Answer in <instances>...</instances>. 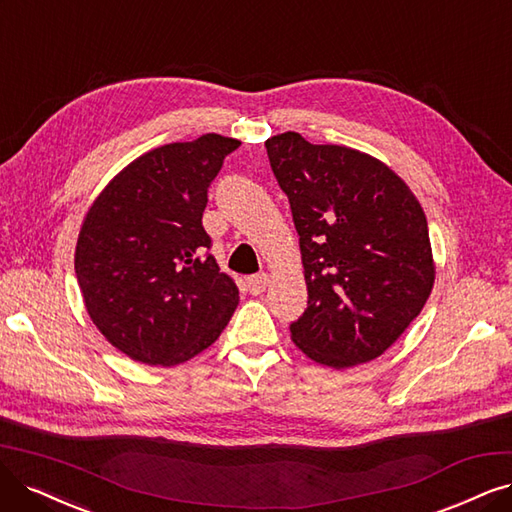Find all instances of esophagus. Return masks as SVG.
<instances>
[{
    "label": "esophagus",
    "instance_id": "obj_1",
    "mask_svg": "<svg viewBox=\"0 0 512 512\" xmlns=\"http://www.w3.org/2000/svg\"><path fill=\"white\" fill-rule=\"evenodd\" d=\"M268 285H270V276L266 272L246 278V289H249L251 295H261L263 291L268 289Z\"/></svg>",
    "mask_w": 512,
    "mask_h": 512
}]
</instances>
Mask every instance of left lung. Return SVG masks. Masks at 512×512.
I'll return each mask as SVG.
<instances>
[{"label":"left lung","instance_id":"left-lung-1","mask_svg":"<svg viewBox=\"0 0 512 512\" xmlns=\"http://www.w3.org/2000/svg\"><path fill=\"white\" fill-rule=\"evenodd\" d=\"M266 149L291 204L308 285L293 344L337 371L373 361L422 312L434 285L420 200L365 151L314 145L293 130L270 137Z\"/></svg>","mask_w":512,"mask_h":512}]
</instances>
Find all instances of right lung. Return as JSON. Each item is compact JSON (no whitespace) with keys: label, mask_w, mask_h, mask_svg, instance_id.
I'll list each match as a JSON object with an SVG mask.
<instances>
[{"label":"right lung","mask_w":512,"mask_h":512,"mask_svg":"<svg viewBox=\"0 0 512 512\" xmlns=\"http://www.w3.org/2000/svg\"><path fill=\"white\" fill-rule=\"evenodd\" d=\"M240 145L217 132L132 160L94 198L75 244L90 320L132 361L175 367L206 350L238 306L202 227L208 185Z\"/></svg>","instance_id":"obj_1"}]
</instances>
